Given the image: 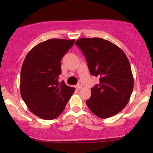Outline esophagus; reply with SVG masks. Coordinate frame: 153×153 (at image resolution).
I'll use <instances>...</instances> for the list:
<instances>
[{
  "label": "esophagus",
  "instance_id": "1",
  "mask_svg": "<svg viewBox=\"0 0 153 153\" xmlns=\"http://www.w3.org/2000/svg\"><path fill=\"white\" fill-rule=\"evenodd\" d=\"M76 88L77 90H80V89L82 88V85H81V84H80V83H79V84H77L76 85Z\"/></svg>",
  "mask_w": 153,
  "mask_h": 153
}]
</instances>
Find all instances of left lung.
<instances>
[{
    "instance_id": "obj_1",
    "label": "left lung",
    "mask_w": 153,
    "mask_h": 153,
    "mask_svg": "<svg viewBox=\"0 0 153 153\" xmlns=\"http://www.w3.org/2000/svg\"><path fill=\"white\" fill-rule=\"evenodd\" d=\"M75 45L85 56L91 74L100 79L86 100L88 107L101 118L118 114L128 103L134 88L131 66L125 53L114 44L99 37L80 38Z\"/></svg>"
}]
</instances>
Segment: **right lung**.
<instances>
[{"mask_svg":"<svg viewBox=\"0 0 153 153\" xmlns=\"http://www.w3.org/2000/svg\"><path fill=\"white\" fill-rule=\"evenodd\" d=\"M74 39H50L27 54L21 70L20 93L28 109L39 118L53 120L63 111L74 88L58 81L61 61Z\"/></svg>","mask_w":153,"mask_h":153,"instance_id":"right-lung-1","label":"right lung"}]
</instances>
